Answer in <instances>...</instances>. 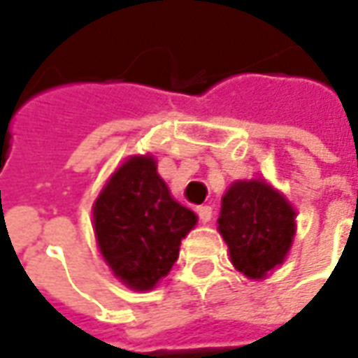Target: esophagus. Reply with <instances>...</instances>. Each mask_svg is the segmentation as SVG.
I'll return each instance as SVG.
<instances>
[{
  "label": "esophagus",
  "instance_id": "esophagus-1",
  "mask_svg": "<svg viewBox=\"0 0 358 358\" xmlns=\"http://www.w3.org/2000/svg\"><path fill=\"white\" fill-rule=\"evenodd\" d=\"M197 215L201 218V222H209L210 218H213V209H210L209 205H201V207H197Z\"/></svg>",
  "mask_w": 358,
  "mask_h": 358
}]
</instances>
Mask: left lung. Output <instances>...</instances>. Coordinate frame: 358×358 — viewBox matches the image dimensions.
Here are the masks:
<instances>
[{"label":"left lung","mask_w":358,"mask_h":358,"mask_svg":"<svg viewBox=\"0 0 358 358\" xmlns=\"http://www.w3.org/2000/svg\"><path fill=\"white\" fill-rule=\"evenodd\" d=\"M218 232L234 266L251 280H263L292 248L295 210L264 180H238L222 197Z\"/></svg>","instance_id":"left-lung-1"}]
</instances>
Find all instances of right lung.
I'll return each mask as SVG.
<instances>
[{
	"label": "right lung",
	"instance_id": "add662e5",
	"mask_svg": "<svg viewBox=\"0 0 358 358\" xmlns=\"http://www.w3.org/2000/svg\"><path fill=\"white\" fill-rule=\"evenodd\" d=\"M195 222L194 210L172 199L151 155L126 159L94 203L103 259L136 292L153 289L171 272L180 243Z\"/></svg>",
	"mask_w": 358,
	"mask_h": 358
}]
</instances>
